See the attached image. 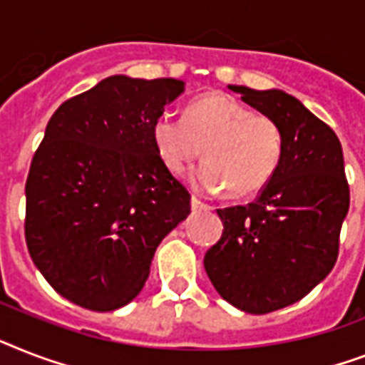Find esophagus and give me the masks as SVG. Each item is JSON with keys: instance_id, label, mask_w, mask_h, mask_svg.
<instances>
[{"instance_id": "1", "label": "esophagus", "mask_w": 365, "mask_h": 365, "mask_svg": "<svg viewBox=\"0 0 365 365\" xmlns=\"http://www.w3.org/2000/svg\"><path fill=\"white\" fill-rule=\"evenodd\" d=\"M191 210L192 212H206V210H210L208 204H204L202 200H198L197 197L191 198Z\"/></svg>"}]
</instances>
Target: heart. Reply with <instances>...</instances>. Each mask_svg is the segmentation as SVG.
Masks as SVG:
<instances>
[{"mask_svg": "<svg viewBox=\"0 0 365 365\" xmlns=\"http://www.w3.org/2000/svg\"><path fill=\"white\" fill-rule=\"evenodd\" d=\"M153 144L173 174L187 170L202 155V167L189 178L198 192L229 189L230 197H251L264 189L279 167L283 131L268 114L251 112L225 93H208L189 105L185 118L163 112L153 123Z\"/></svg>", "mask_w": 365, "mask_h": 365, "instance_id": "obj_1", "label": "heart"}]
</instances>
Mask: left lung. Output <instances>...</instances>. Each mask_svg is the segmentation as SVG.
I'll return each mask as SVG.
<instances>
[{"label": "left lung", "instance_id": "1", "mask_svg": "<svg viewBox=\"0 0 365 365\" xmlns=\"http://www.w3.org/2000/svg\"><path fill=\"white\" fill-rule=\"evenodd\" d=\"M229 90L279 121L283 153L255 202L217 210L225 230L204 268L223 300L264 315L302 300L331 272L349 185L339 138L296 97L245 86Z\"/></svg>", "mask_w": 365, "mask_h": 365}]
</instances>
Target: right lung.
Instances as JSON below:
<instances>
[{"instance_id": "obj_1", "label": "right lung", "mask_w": 365, "mask_h": 365, "mask_svg": "<svg viewBox=\"0 0 365 365\" xmlns=\"http://www.w3.org/2000/svg\"><path fill=\"white\" fill-rule=\"evenodd\" d=\"M185 90L176 78L114 75L50 118L26 182V242L52 289L80 307L135 300L163 238L191 213L153 144Z\"/></svg>"}]
</instances>
